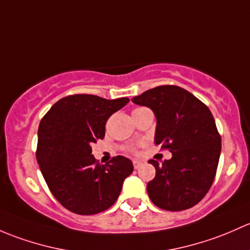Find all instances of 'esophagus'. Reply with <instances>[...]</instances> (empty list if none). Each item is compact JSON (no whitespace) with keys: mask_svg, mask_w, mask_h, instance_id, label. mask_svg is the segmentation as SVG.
Instances as JSON below:
<instances>
[{"mask_svg":"<svg viewBox=\"0 0 250 250\" xmlns=\"http://www.w3.org/2000/svg\"><path fill=\"white\" fill-rule=\"evenodd\" d=\"M132 163H133V167H135L136 169H137V168H140V167H141V165H142V161H140V160H133Z\"/></svg>","mask_w":250,"mask_h":250,"instance_id":"esophagus-1","label":"esophagus"}]
</instances>
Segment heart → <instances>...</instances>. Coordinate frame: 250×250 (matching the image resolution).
Masks as SVG:
<instances>
[{
    "instance_id": "1",
    "label": "heart",
    "mask_w": 250,
    "mask_h": 250,
    "mask_svg": "<svg viewBox=\"0 0 250 250\" xmlns=\"http://www.w3.org/2000/svg\"><path fill=\"white\" fill-rule=\"evenodd\" d=\"M137 109H140V108H137ZM131 150H132V151H135V148H131Z\"/></svg>"
}]
</instances>
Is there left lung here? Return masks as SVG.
Wrapping results in <instances>:
<instances>
[{"instance_id": "obj_1", "label": "left lung", "mask_w": 250, "mask_h": 250, "mask_svg": "<svg viewBox=\"0 0 250 250\" xmlns=\"http://www.w3.org/2000/svg\"><path fill=\"white\" fill-rule=\"evenodd\" d=\"M132 102L150 108L156 117L155 144L172 153L155 167L146 184L151 202L165 210H184L197 205L212 187L220 158L221 137L209 108L177 85L146 90Z\"/></svg>"}]
</instances>
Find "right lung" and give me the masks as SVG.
I'll list each match as a JSON object with an SVG mask.
<instances>
[{
  "mask_svg": "<svg viewBox=\"0 0 250 250\" xmlns=\"http://www.w3.org/2000/svg\"><path fill=\"white\" fill-rule=\"evenodd\" d=\"M128 102L76 94L59 100L38 127L36 158L56 200L71 212L92 215L114 205L123 183L133 171L122 155L106 165L92 155V143L104 137L108 118Z\"/></svg>",
  "mask_w": 250,
  "mask_h": 250,
  "instance_id": "right-lung-1",
  "label": "right lung"
}]
</instances>
